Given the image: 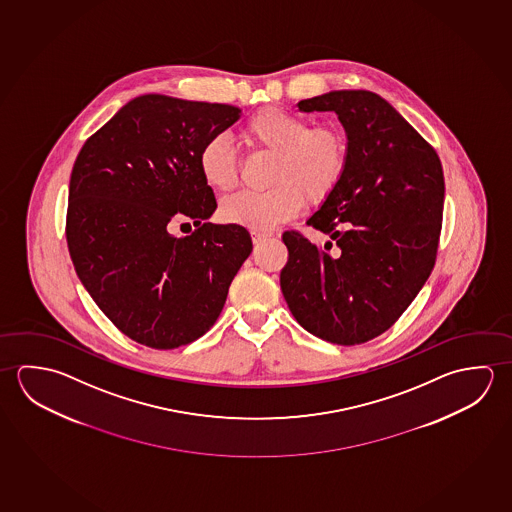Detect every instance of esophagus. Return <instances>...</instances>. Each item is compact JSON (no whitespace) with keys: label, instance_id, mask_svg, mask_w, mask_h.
<instances>
[{"label":"esophagus","instance_id":"34e87169","mask_svg":"<svg viewBox=\"0 0 512 512\" xmlns=\"http://www.w3.org/2000/svg\"><path fill=\"white\" fill-rule=\"evenodd\" d=\"M251 236L254 245H260V243L267 242L270 238V234L256 233V231H252Z\"/></svg>","mask_w":512,"mask_h":512}]
</instances>
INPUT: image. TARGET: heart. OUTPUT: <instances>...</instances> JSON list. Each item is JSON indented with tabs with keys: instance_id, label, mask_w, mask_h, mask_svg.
Masks as SVG:
<instances>
[{
	"instance_id": "1",
	"label": "heart",
	"mask_w": 512,
	"mask_h": 512,
	"mask_svg": "<svg viewBox=\"0 0 512 512\" xmlns=\"http://www.w3.org/2000/svg\"><path fill=\"white\" fill-rule=\"evenodd\" d=\"M249 147L272 154L263 191H240L222 200L220 217L252 231H270L294 218L306 200L319 206L344 179L349 147L344 130L333 123L310 127L301 114L265 107L243 125ZM200 175L215 191L233 190L238 163L222 136L206 139L197 154Z\"/></svg>"
}]
</instances>
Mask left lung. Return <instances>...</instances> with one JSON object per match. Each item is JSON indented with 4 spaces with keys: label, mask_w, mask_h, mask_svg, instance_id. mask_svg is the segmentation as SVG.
I'll list each match as a JSON object with an SVG mask.
<instances>
[{
    "label": "left lung",
    "mask_w": 512,
    "mask_h": 512,
    "mask_svg": "<svg viewBox=\"0 0 512 512\" xmlns=\"http://www.w3.org/2000/svg\"><path fill=\"white\" fill-rule=\"evenodd\" d=\"M297 107L337 114L349 161L340 186L306 222L328 242L283 234L281 292L295 321L315 337L364 344L398 321L432 274L444 206L441 161L371 91H330Z\"/></svg>",
    "instance_id": "left-lung-1"
}]
</instances>
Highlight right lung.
<instances>
[{
	"mask_svg": "<svg viewBox=\"0 0 512 512\" xmlns=\"http://www.w3.org/2000/svg\"><path fill=\"white\" fill-rule=\"evenodd\" d=\"M242 109L165 95L130 100L78 152L66 238L77 276L118 330L143 346L174 349L217 322L229 285L252 251L217 209L197 154ZM198 229L174 237L167 222Z\"/></svg>",
	"mask_w": 512,
	"mask_h": 512,
	"instance_id": "obj_1",
	"label": "right lung"
}]
</instances>
